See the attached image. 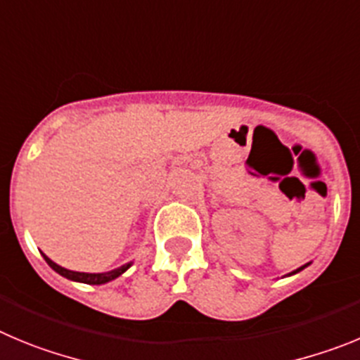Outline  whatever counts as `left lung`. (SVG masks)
Masks as SVG:
<instances>
[{
    "label": "left lung",
    "mask_w": 360,
    "mask_h": 360,
    "mask_svg": "<svg viewBox=\"0 0 360 360\" xmlns=\"http://www.w3.org/2000/svg\"><path fill=\"white\" fill-rule=\"evenodd\" d=\"M307 265H309V264H307ZM307 265H303V267H300V269H296V271H294V273H290V274H296V273H300V271H301V269H305V267H307Z\"/></svg>",
    "instance_id": "8db88e82"
}]
</instances>
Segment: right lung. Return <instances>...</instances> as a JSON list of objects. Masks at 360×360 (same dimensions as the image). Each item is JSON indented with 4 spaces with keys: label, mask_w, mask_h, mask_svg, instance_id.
Listing matches in <instances>:
<instances>
[{
    "label": "right lung",
    "mask_w": 360,
    "mask_h": 360,
    "mask_svg": "<svg viewBox=\"0 0 360 360\" xmlns=\"http://www.w3.org/2000/svg\"><path fill=\"white\" fill-rule=\"evenodd\" d=\"M44 260H46V264L50 265L51 269H53L55 273H59L60 276L68 278V280H73V281H82V283H89V285H102V283H108V281L115 280V278H118L120 274L125 273L129 269V265H124V267L116 269V271H111V273H102V274H89V273H77V271H68V269L60 267V265H57L55 262H51L50 258L46 257V255H43Z\"/></svg>",
    "instance_id": "obj_1"
}]
</instances>
